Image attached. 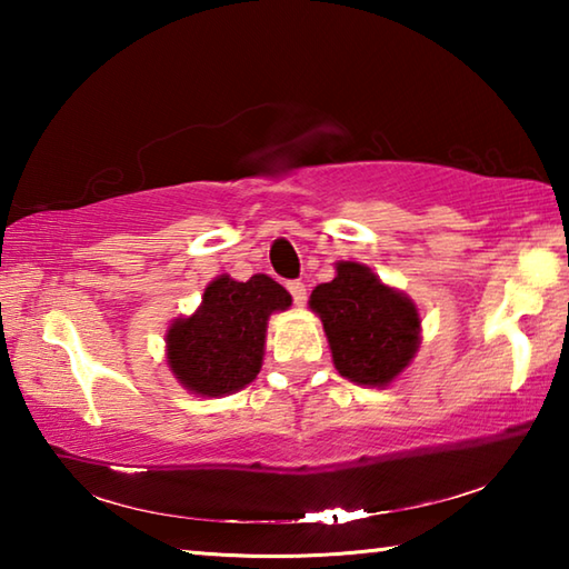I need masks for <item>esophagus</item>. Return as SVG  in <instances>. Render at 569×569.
I'll return each mask as SVG.
<instances>
[{"mask_svg": "<svg viewBox=\"0 0 569 569\" xmlns=\"http://www.w3.org/2000/svg\"><path fill=\"white\" fill-rule=\"evenodd\" d=\"M288 293L293 296V303L296 306H303L306 303V286L301 281H291L288 283Z\"/></svg>", "mask_w": 569, "mask_h": 569, "instance_id": "34e87169", "label": "esophagus"}]
</instances>
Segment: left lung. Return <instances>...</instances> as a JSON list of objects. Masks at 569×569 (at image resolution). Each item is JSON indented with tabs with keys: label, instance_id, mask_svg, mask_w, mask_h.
<instances>
[{
	"label": "left lung",
	"instance_id": "1",
	"mask_svg": "<svg viewBox=\"0 0 569 569\" xmlns=\"http://www.w3.org/2000/svg\"><path fill=\"white\" fill-rule=\"evenodd\" d=\"M308 306L323 323L333 366L359 387H389L419 349L417 306L361 263H336V278L316 286Z\"/></svg>",
	"mask_w": 569,
	"mask_h": 569
}]
</instances>
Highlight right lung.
Returning a JSON list of instances; mask_svg holds the SVG:
<instances>
[{
  "label": "right lung",
  "mask_w": 569,
  "mask_h": 569,
  "mask_svg": "<svg viewBox=\"0 0 569 569\" xmlns=\"http://www.w3.org/2000/svg\"><path fill=\"white\" fill-rule=\"evenodd\" d=\"M288 306L291 293L271 276L256 273L246 283L218 276L198 311L170 323L172 377L198 397H226L248 387L261 371L268 319Z\"/></svg>",
  "instance_id": "obj_1"
}]
</instances>
